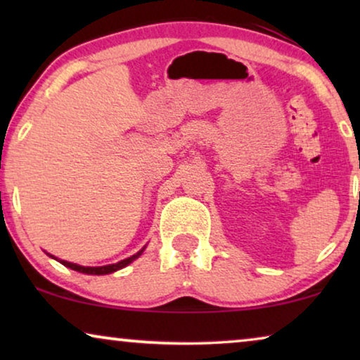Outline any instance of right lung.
I'll return each mask as SVG.
<instances>
[{
    "mask_svg": "<svg viewBox=\"0 0 360 360\" xmlns=\"http://www.w3.org/2000/svg\"><path fill=\"white\" fill-rule=\"evenodd\" d=\"M144 249H146V245L139 250V252L134 254V255H131V257H127V259H124V260H120V262H116V264L101 265V267H85V265H78V264L67 262V260H60V259L53 257V255H52V254H49V252H47V255H49V257H52V259L58 260V262H60L62 265H65V267L72 269V270H77V272H80V274H88V275H108V274L116 272V270L124 269L126 265H129L131 262H134V260H136L137 257H139V255H141L142 252H144Z\"/></svg>",
    "mask_w": 360,
    "mask_h": 360,
    "instance_id": "add662e5",
    "label": "right lung"
}]
</instances>
